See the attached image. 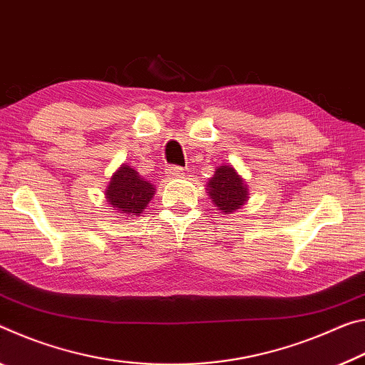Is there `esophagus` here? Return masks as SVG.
<instances>
[{
    "mask_svg": "<svg viewBox=\"0 0 365 365\" xmlns=\"http://www.w3.org/2000/svg\"><path fill=\"white\" fill-rule=\"evenodd\" d=\"M184 175V170L181 166H176V165H171L168 166V170H166V176L170 178H181Z\"/></svg>",
    "mask_w": 365,
    "mask_h": 365,
    "instance_id": "34e87169",
    "label": "esophagus"
}]
</instances>
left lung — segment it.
Here are the masks:
<instances>
[{
    "label": "left lung",
    "mask_w": 365,
    "mask_h": 365,
    "mask_svg": "<svg viewBox=\"0 0 365 365\" xmlns=\"http://www.w3.org/2000/svg\"><path fill=\"white\" fill-rule=\"evenodd\" d=\"M213 204L223 213H232L249 199L247 187L231 165L220 166L207 184Z\"/></svg>",
    "instance_id": "8db88e82"
}]
</instances>
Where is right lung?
Returning a JSON list of instances; mask_svg holds the SVG:
<instances>
[{
    "instance_id": "obj_1",
    "label": "right lung",
    "mask_w": 365,
    "mask_h": 365,
    "mask_svg": "<svg viewBox=\"0 0 365 365\" xmlns=\"http://www.w3.org/2000/svg\"><path fill=\"white\" fill-rule=\"evenodd\" d=\"M155 194L150 182L139 176L134 168L123 165L111 176L110 186L106 187V200L119 213L140 215Z\"/></svg>"
}]
</instances>
